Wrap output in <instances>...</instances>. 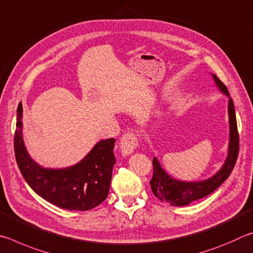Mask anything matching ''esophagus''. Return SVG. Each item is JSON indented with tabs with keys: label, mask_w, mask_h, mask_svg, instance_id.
Masks as SVG:
<instances>
[{
	"label": "esophagus",
	"mask_w": 253,
	"mask_h": 253,
	"mask_svg": "<svg viewBox=\"0 0 253 253\" xmlns=\"http://www.w3.org/2000/svg\"><path fill=\"white\" fill-rule=\"evenodd\" d=\"M138 147V138L133 133V132H127V133L123 134L121 138V142H120V150L123 156H129Z\"/></svg>",
	"instance_id": "obj_1"
}]
</instances>
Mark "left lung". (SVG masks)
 Returning <instances> with one entry per match:
<instances>
[{
    "mask_svg": "<svg viewBox=\"0 0 253 253\" xmlns=\"http://www.w3.org/2000/svg\"><path fill=\"white\" fill-rule=\"evenodd\" d=\"M213 75V79L218 87L225 95L229 96V123H230V140H229V152L227 160L222 168L211 176L210 179L205 181H197V182H184V181L175 180L170 176L162 169L157 158H153V175L150 181L152 192L159 200L169 203L173 207L188 206L190 203L202 199L218 189L225 180L229 178L234 166H236L238 153H239V133L237 126L236 112H234L233 101L229 95L228 88L220 81V79Z\"/></svg>",
    "mask_w": 253,
    "mask_h": 253,
    "instance_id": "1",
    "label": "left lung"
}]
</instances>
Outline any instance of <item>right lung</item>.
I'll use <instances>...</instances> for the list:
<instances>
[{
  "mask_svg": "<svg viewBox=\"0 0 253 253\" xmlns=\"http://www.w3.org/2000/svg\"><path fill=\"white\" fill-rule=\"evenodd\" d=\"M22 112L17 108L14 134L15 159L22 175L44 200L66 210L87 211L103 202L109 194L115 139L102 140L77 165L65 169H46L34 162L22 136Z\"/></svg>",
  "mask_w": 253,
  "mask_h": 253,
  "instance_id": "obj_1",
  "label": "right lung"
}]
</instances>
